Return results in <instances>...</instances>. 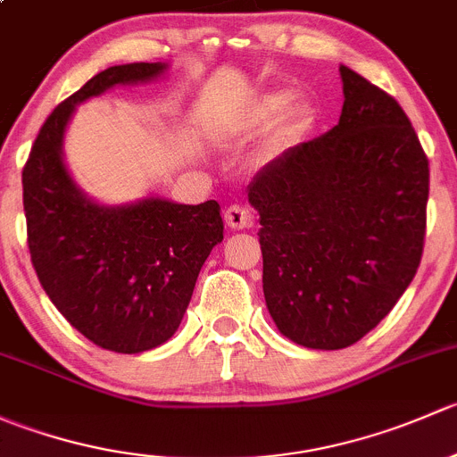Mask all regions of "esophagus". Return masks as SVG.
Here are the masks:
<instances>
[{
  "instance_id": "esophagus-1",
  "label": "esophagus",
  "mask_w": 457,
  "mask_h": 457,
  "mask_svg": "<svg viewBox=\"0 0 457 457\" xmlns=\"http://www.w3.org/2000/svg\"><path fill=\"white\" fill-rule=\"evenodd\" d=\"M225 223H228L232 229L252 228V225H254V214H252L245 205L234 203V205H229L228 210H225Z\"/></svg>"
}]
</instances>
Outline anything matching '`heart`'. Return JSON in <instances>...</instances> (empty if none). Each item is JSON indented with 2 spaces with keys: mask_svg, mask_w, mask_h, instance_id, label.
<instances>
[{
  "mask_svg": "<svg viewBox=\"0 0 457 457\" xmlns=\"http://www.w3.org/2000/svg\"><path fill=\"white\" fill-rule=\"evenodd\" d=\"M283 105H285V96H267V99L262 101L261 110H258V119H261V121H271L274 117H278Z\"/></svg>",
  "mask_w": 457,
  "mask_h": 457,
  "instance_id": "obj_1",
  "label": "heart"
}]
</instances>
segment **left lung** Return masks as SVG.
<instances>
[{"instance_id":"left-lung-1","label":"left lung","mask_w":457,"mask_h":457,"mask_svg":"<svg viewBox=\"0 0 457 457\" xmlns=\"http://www.w3.org/2000/svg\"><path fill=\"white\" fill-rule=\"evenodd\" d=\"M338 126L289 147L250 186L262 292L280 334L343 349L382 320L425 250L428 159L398 101L340 66Z\"/></svg>"}]
</instances>
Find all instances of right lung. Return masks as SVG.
Wrapping results in <instances>:
<instances>
[{
    "instance_id": "1",
    "label": "right lung",
    "mask_w": 457,
    "mask_h": 457,
    "mask_svg": "<svg viewBox=\"0 0 457 457\" xmlns=\"http://www.w3.org/2000/svg\"><path fill=\"white\" fill-rule=\"evenodd\" d=\"M163 71V63H126L86 81L48 114L21 172L30 261L41 287L79 334L117 353L154 349L179 329L203 262L223 241L220 205L163 199L96 205L66 172L62 141L77 104Z\"/></svg>"
}]
</instances>
